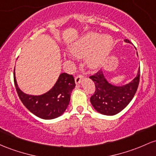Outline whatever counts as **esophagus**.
I'll return each instance as SVG.
<instances>
[{"instance_id": "obj_1", "label": "esophagus", "mask_w": 156, "mask_h": 156, "mask_svg": "<svg viewBox=\"0 0 156 156\" xmlns=\"http://www.w3.org/2000/svg\"><path fill=\"white\" fill-rule=\"evenodd\" d=\"M83 78V76L82 75H77L75 78V83H76V84H79V83L82 81Z\"/></svg>"}]
</instances>
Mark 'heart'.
Masks as SVG:
<instances>
[{
  "instance_id": "obj_1",
  "label": "heart",
  "mask_w": 156,
  "mask_h": 156,
  "mask_svg": "<svg viewBox=\"0 0 156 156\" xmlns=\"http://www.w3.org/2000/svg\"><path fill=\"white\" fill-rule=\"evenodd\" d=\"M112 38L108 35H100L95 32L87 34L71 47V52L78 58L84 57L92 51L87 58V63L92 68L98 67L102 62L112 46Z\"/></svg>"
}]
</instances>
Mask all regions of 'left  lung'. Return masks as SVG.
Instances as JSON below:
<instances>
[{
    "mask_svg": "<svg viewBox=\"0 0 156 156\" xmlns=\"http://www.w3.org/2000/svg\"><path fill=\"white\" fill-rule=\"evenodd\" d=\"M124 41L131 44L127 39ZM90 78L93 81L95 86V92L90 98L92 107L101 114L114 115L125 108L134 97L139 84L140 69L130 83L121 87L109 83L102 70L90 76Z\"/></svg>",
    "mask_w": 156,
    "mask_h": 156,
    "instance_id": "1",
    "label": "left lung"
}]
</instances>
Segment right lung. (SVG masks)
<instances>
[{
    "label": "right lung",
    "mask_w": 156,
    "mask_h": 156,
    "mask_svg": "<svg viewBox=\"0 0 156 156\" xmlns=\"http://www.w3.org/2000/svg\"><path fill=\"white\" fill-rule=\"evenodd\" d=\"M14 82L19 98L32 113L43 119L59 117L66 110L70 101V95L75 87L74 77L61 73L54 87L41 95H30L23 93L17 84L14 71Z\"/></svg>",
    "instance_id": "obj_1"
}]
</instances>
